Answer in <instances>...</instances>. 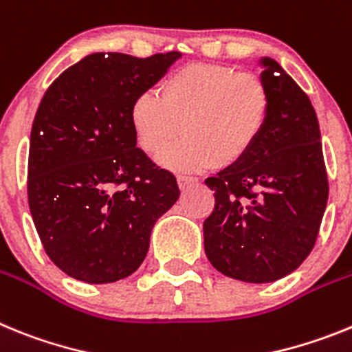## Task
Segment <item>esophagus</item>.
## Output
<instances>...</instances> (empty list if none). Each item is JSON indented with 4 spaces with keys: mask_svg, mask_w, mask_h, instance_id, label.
Wrapping results in <instances>:
<instances>
[{
    "mask_svg": "<svg viewBox=\"0 0 352 352\" xmlns=\"http://www.w3.org/2000/svg\"><path fill=\"white\" fill-rule=\"evenodd\" d=\"M177 182H179L180 189H188L189 186L197 184L198 179H195V177H189V175H179L177 177Z\"/></svg>",
    "mask_w": 352,
    "mask_h": 352,
    "instance_id": "34e87169",
    "label": "esophagus"
}]
</instances>
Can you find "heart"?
Instances as JSON below:
<instances>
[{
	"label": "heart",
	"instance_id": "heart-1",
	"mask_svg": "<svg viewBox=\"0 0 352 352\" xmlns=\"http://www.w3.org/2000/svg\"><path fill=\"white\" fill-rule=\"evenodd\" d=\"M271 109L258 76L216 63L179 67L159 83V97L142 91L131 106L140 148L177 170L234 166L261 140Z\"/></svg>",
	"mask_w": 352,
	"mask_h": 352
}]
</instances>
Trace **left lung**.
<instances>
[{
	"label": "left lung",
	"mask_w": 352,
	"mask_h": 352,
	"mask_svg": "<svg viewBox=\"0 0 352 352\" xmlns=\"http://www.w3.org/2000/svg\"><path fill=\"white\" fill-rule=\"evenodd\" d=\"M261 63L271 97L264 133L243 161L206 180L214 191L204 221L207 258L248 283L274 282L303 264L329 193L316 109L274 60Z\"/></svg>",
	"instance_id": "left-lung-1"
}]
</instances>
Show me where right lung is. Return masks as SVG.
<instances>
[{
  "mask_svg": "<svg viewBox=\"0 0 352 352\" xmlns=\"http://www.w3.org/2000/svg\"><path fill=\"white\" fill-rule=\"evenodd\" d=\"M179 51L94 53L63 70L36 109L28 204L49 258L69 276L111 283L145 261L151 232L179 198L177 179L136 146L131 106Z\"/></svg>",
  "mask_w": 352,
  "mask_h": 352,
  "instance_id": "1",
  "label": "right lung"
}]
</instances>
